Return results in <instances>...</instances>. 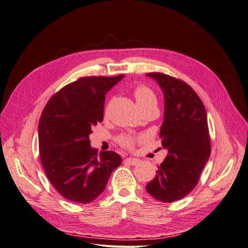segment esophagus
I'll list each match as a JSON object with an SVG mask.
<instances>
[{
    "label": "esophagus",
    "instance_id": "esophagus-1",
    "mask_svg": "<svg viewBox=\"0 0 248 248\" xmlns=\"http://www.w3.org/2000/svg\"><path fill=\"white\" fill-rule=\"evenodd\" d=\"M140 159L138 158H131V157H129V158H126V162H128L129 164H131V166H137V164L140 163Z\"/></svg>",
    "mask_w": 248,
    "mask_h": 248
}]
</instances>
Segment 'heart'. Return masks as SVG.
Here are the masks:
<instances>
[{
  "instance_id": "b5f03b06",
  "label": "heart",
  "mask_w": 248,
  "mask_h": 248,
  "mask_svg": "<svg viewBox=\"0 0 248 248\" xmlns=\"http://www.w3.org/2000/svg\"><path fill=\"white\" fill-rule=\"evenodd\" d=\"M133 96L140 110H144L151 108H157V98L154 92L147 86L140 85L133 91ZM137 139L129 136V134H123L118 138V142L120 146L126 149H132Z\"/></svg>"
}]
</instances>
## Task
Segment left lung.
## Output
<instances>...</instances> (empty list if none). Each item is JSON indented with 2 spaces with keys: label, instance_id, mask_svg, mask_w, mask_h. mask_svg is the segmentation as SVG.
<instances>
[{
  "label": "left lung",
  "instance_id": "left-lung-1",
  "mask_svg": "<svg viewBox=\"0 0 248 248\" xmlns=\"http://www.w3.org/2000/svg\"><path fill=\"white\" fill-rule=\"evenodd\" d=\"M147 76L158 82L164 94L159 138L169 153L146 189L156 200L172 202L193 190L211 154L207 112L199 95L184 80L161 72Z\"/></svg>",
  "mask_w": 248,
  "mask_h": 248
}]
</instances>
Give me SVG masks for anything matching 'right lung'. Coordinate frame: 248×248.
I'll return each mask as SVG.
<instances>
[{
  "label": "right lung",
  "instance_id": "obj_1",
  "mask_svg": "<svg viewBox=\"0 0 248 248\" xmlns=\"http://www.w3.org/2000/svg\"><path fill=\"white\" fill-rule=\"evenodd\" d=\"M118 77H84L50 97L38 124L39 156L55 189L79 204L94 201L122 163L114 151L98 153L90 146L92 127L102 122L106 94Z\"/></svg>",
  "mask_w": 248,
  "mask_h": 248
}]
</instances>
